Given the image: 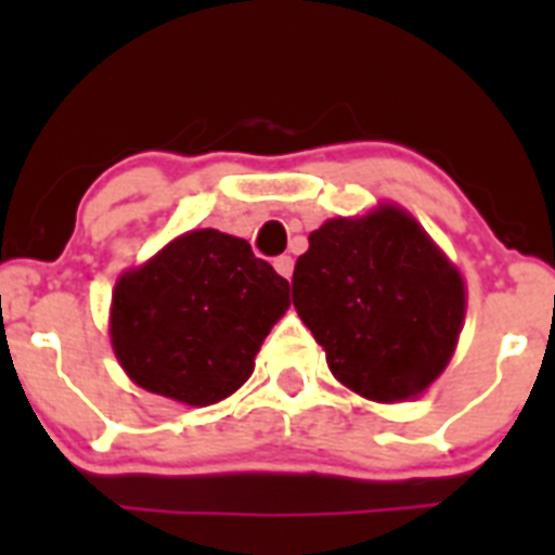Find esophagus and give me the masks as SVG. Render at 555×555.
Returning <instances> with one entry per match:
<instances>
[{
    "mask_svg": "<svg viewBox=\"0 0 555 555\" xmlns=\"http://www.w3.org/2000/svg\"><path fill=\"white\" fill-rule=\"evenodd\" d=\"M274 269H278V274H281V278H292V272H294V258L292 255H281V258H274Z\"/></svg>",
    "mask_w": 555,
    "mask_h": 555,
    "instance_id": "obj_1",
    "label": "esophagus"
}]
</instances>
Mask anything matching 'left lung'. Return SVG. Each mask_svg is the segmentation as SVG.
<instances>
[{"label":"left lung","mask_w":555,"mask_h":555,"mask_svg":"<svg viewBox=\"0 0 555 555\" xmlns=\"http://www.w3.org/2000/svg\"><path fill=\"white\" fill-rule=\"evenodd\" d=\"M292 300L333 375L380 403L428 389L464 322L459 269L391 205L313 230L294 267Z\"/></svg>","instance_id":"8db88e82"}]
</instances>
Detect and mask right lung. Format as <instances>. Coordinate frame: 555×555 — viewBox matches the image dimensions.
<instances>
[{"mask_svg": "<svg viewBox=\"0 0 555 555\" xmlns=\"http://www.w3.org/2000/svg\"><path fill=\"white\" fill-rule=\"evenodd\" d=\"M288 308V281L244 238L194 230L113 292L111 341L146 391L210 405L253 375L255 352Z\"/></svg>", "mask_w": 555, "mask_h": 555, "instance_id": "right-lung-1", "label": "right lung"}]
</instances>
